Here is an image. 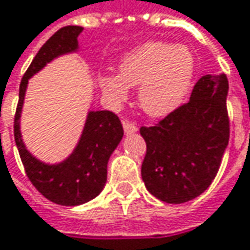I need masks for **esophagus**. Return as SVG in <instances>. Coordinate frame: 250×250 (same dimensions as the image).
<instances>
[{
  "label": "esophagus",
  "instance_id": "esophagus-1",
  "mask_svg": "<svg viewBox=\"0 0 250 250\" xmlns=\"http://www.w3.org/2000/svg\"><path fill=\"white\" fill-rule=\"evenodd\" d=\"M138 131V126L132 124V122H124V132L125 135H131L135 134Z\"/></svg>",
  "mask_w": 250,
  "mask_h": 250
}]
</instances>
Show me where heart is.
Masks as SVG:
<instances>
[{
    "instance_id": "heart-1",
    "label": "heart",
    "mask_w": 250,
    "mask_h": 250,
    "mask_svg": "<svg viewBox=\"0 0 250 250\" xmlns=\"http://www.w3.org/2000/svg\"><path fill=\"white\" fill-rule=\"evenodd\" d=\"M193 74L195 57L188 46L149 41L126 52L119 62L118 75H101L99 85L116 105L128 99L129 88L139 86L141 108L149 116L161 118L181 105Z\"/></svg>"
}]
</instances>
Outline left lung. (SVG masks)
Wrapping results in <instances>:
<instances>
[{
    "label": "left lung",
    "mask_w": 250,
    "mask_h": 250,
    "mask_svg": "<svg viewBox=\"0 0 250 250\" xmlns=\"http://www.w3.org/2000/svg\"><path fill=\"white\" fill-rule=\"evenodd\" d=\"M228 91L225 74L204 75L189 102L155 126L141 128L146 142L142 179L159 201H192L215 179L229 142Z\"/></svg>",
    "instance_id": "left-lung-1"
}]
</instances>
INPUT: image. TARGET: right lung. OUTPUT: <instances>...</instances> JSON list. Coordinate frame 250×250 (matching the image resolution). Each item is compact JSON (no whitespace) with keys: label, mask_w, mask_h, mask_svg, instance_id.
<instances>
[{"label":"right lung","mask_w":250,"mask_h":250,"mask_svg":"<svg viewBox=\"0 0 250 250\" xmlns=\"http://www.w3.org/2000/svg\"><path fill=\"white\" fill-rule=\"evenodd\" d=\"M82 29L77 25L61 28L41 46L22 77L14 119L15 144L28 179L46 199L63 206L89 202L104 189L109 156L124 136L119 118L111 111H89L77 146L68 158L58 164L42 162L28 151L22 141L20 119L28 81L55 58L78 52V37Z\"/></svg>","instance_id":"add662e5"}]
</instances>
